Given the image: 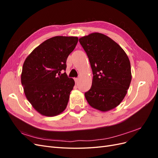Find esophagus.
Listing matches in <instances>:
<instances>
[{"mask_svg": "<svg viewBox=\"0 0 158 158\" xmlns=\"http://www.w3.org/2000/svg\"><path fill=\"white\" fill-rule=\"evenodd\" d=\"M74 80H75V82H76V83H78V81H79V78H74Z\"/></svg>", "mask_w": 158, "mask_h": 158, "instance_id": "obj_1", "label": "esophagus"}]
</instances>
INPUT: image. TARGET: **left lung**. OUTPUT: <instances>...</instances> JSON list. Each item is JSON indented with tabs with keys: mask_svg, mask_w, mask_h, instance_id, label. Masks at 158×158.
<instances>
[{
	"mask_svg": "<svg viewBox=\"0 0 158 158\" xmlns=\"http://www.w3.org/2000/svg\"><path fill=\"white\" fill-rule=\"evenodd\" d=\"M93 73L91 88L85 93L89 106L101 111L116 107L123 101L132 76L126 52L111 38L99 33L81 37Z\"/></svg>",
	"mask_w": 158,
	"mask_h": 158,
	"instance_id": "8db88e82",
	"label": "left lung"
}]
</instances>
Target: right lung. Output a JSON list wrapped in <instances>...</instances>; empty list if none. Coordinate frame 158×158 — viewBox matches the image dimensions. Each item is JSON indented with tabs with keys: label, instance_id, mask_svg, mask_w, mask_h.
<instances>
[{
	"label": "right lung",
	"instance_id": "right-lung-1",
	"mask_svg": "<svg viewBox=\"0 0 158 158\" xmlns=\"http://www.w3.org/2000/svg\"><path fill=\"white\" fill-rule=\"evenodd\" d=\"M77 37L55 36L43 42L23 64L21 82L28 101L37 111L55 116L66 109L74 80L69 78L66 60L77 45Z\"/></svg>",
	"mask_w": 158,
	"mask_h": 158
}]
</instances>
